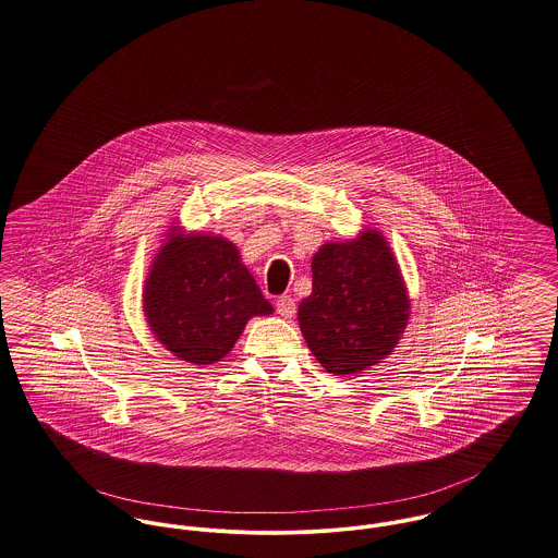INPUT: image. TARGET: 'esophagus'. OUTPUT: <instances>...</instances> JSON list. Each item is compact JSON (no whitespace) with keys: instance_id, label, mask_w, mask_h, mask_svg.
I'll use <instances>...</instances> for the list:
<instances>
[{"instance_id":"1","label":"esophagus","mask_w":558,"mask_h":558,"mask_svg":"<svg viewBox=\"0 0 558 558\" xmlns=\"http://www.w3.org/2000/svg\"><path fill=\"white\" fill-rule=\"evenodd\" d=\"M276 310H278V314L282 316V318H293L295 316V300L291 298V295H282V298H278L276 301Z\"/></svg>"}]
</instances>
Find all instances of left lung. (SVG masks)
I'll return each mask as SVG.
<instances>
[{
    "instance_id": "8db88e82",
    "label": "left lung",
    "mask_w": 558,
    "mask_h": 558,
    "mask_svg": "<svg viewBox=\"0 0 558 558\" xmlns=\"http://www.w3.org/2000/svg\"><path fill=\"white\" fill-rule=\"evenodd\" d=\"M298 318L303 340L329 374H361L383 363L410 318L408 289L385 235L365 229L354 240L323 244Z\"/></svg>"
}]
</instances>
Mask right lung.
I'll list each match as a JSON object with an SVG mask.
<instances>
[{
    "label": "right lung",
    "instance_id": "add662e5",
    "mask_svg": "<svg viewBox=\"0 0 558 558\" xmlns=\"http://www.w3.org/2000/svg\"><path fill=\"white\" fill-rule=\"evenodd\" d=\"M142 301L153 336L193 365L220 361L253 316L274 312L235 244L178 227L150 265Z\"/></svg>",
    "mask_w": 558,
    "mask_h": 558
}]
</instances>
